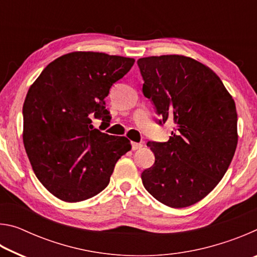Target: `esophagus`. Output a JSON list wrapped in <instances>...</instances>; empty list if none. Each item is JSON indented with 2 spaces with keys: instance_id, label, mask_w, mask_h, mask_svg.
Wrapping results in <instances>:
<instances>
[{
  "instance_id": "1",
  "label": "esophagus",
  "mask_w": 257,
  "mask_h": 257,
  "mask_svg": "<svg viewBox=\"0 0 257 257\" xmlns=\"http://www.w3.org/2000/svg\"><path fill=\"white\" fill-rule=\"evenodd\" d=\"M143 147V144H141V143H135V142H132V149L134 151H137V150H141Z\"/></svg>"
}]
</instances>
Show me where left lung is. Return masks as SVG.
<instances>
[{"label": "left lung", "instance_id": "8db88e82", "mask_svg": "<svg viewBox=\"0 0 257 257\" xmlns=\"http://www.w3.org/2000/svg\"><path fill=\"white\" fill-rule=\"evenodd\" d=\"M137 64L159 123L173 124L168 142L147 143L155 162L143 171V185L164 205L190 206L214 189L231 163L234 101L214 71L188 56H149Z\"/></svg>", "mask_w": 257, "mask_h": 257}]
</instances>
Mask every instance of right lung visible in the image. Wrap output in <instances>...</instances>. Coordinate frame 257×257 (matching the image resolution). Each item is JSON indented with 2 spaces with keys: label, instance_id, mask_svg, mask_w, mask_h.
<instances>
[{
  "label": "right lung",
  "instance_id": "right-lung-1",
  "mask_svg": "<svg viewBox=\"0 0 257 257\" xmlns=\"http://www.w3.org/2000/svg\"><path fill=\"white\" fill-rule=\"evenodd\" d=\"M135 60L99 52H71L51 62L26 96L24 145L35 175L55 197L75 203L105 188L129 139L94 129L110 122L105 98Z\"/></svg>",
  "mask_w": 257,
  "mask_h": 257
}]
</instances>
